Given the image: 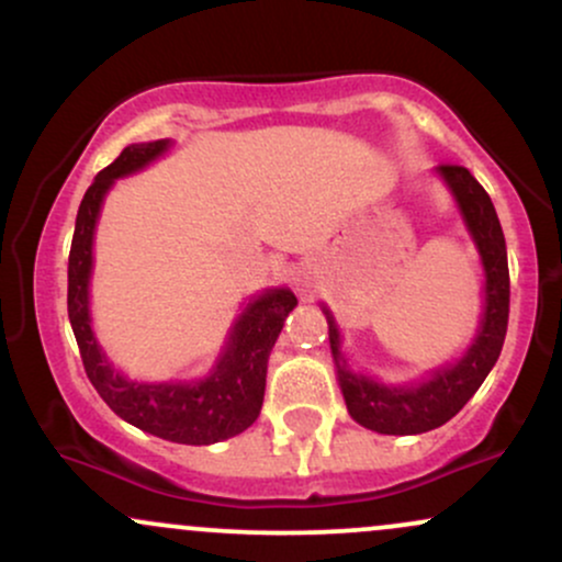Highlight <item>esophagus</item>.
<instances>
[{
	"mask_svg": "<svg viewBox=\"0 0 562 562\" xmlns=\"http://www.w3.org/2000/svg\"><path fill=\"white\" fill-rule=\"evenodd\" d=\"M293 282H295V290H299L301 295L314 293V288H317V272H314L312 267H299L293 274Z\"/></svg>",
	"mask_w": 562,
	"mask_h": 562,
	"instance_id": "esophagus-1",
	"label": "esophagus"
}]
</instances>
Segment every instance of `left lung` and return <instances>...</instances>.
Segmentation results:
<instances>
[{"mask_svg":"<svg viewBox=\"0 0 562 562\" xmlns=\"http://www.w3.org/2000/svg\"><path fill=\"white\" fill-rule=\"evenodd\" d=\"M434 173L454 200L457 214H460L462 227L473 240L483 269L481 317L465 351L447 364L434 367L420 380L385 383V380L364 375L348 364L338 319L327 303H319L322 314L327 317V327H330L335 378H338L340 393H344L348 415L362 428L383 436H417L449 423L473 398V393L481 389V383L492 372L507 333V245L492 198L486 195L479 179L462 166H438Z\"/></svg>","mask_w":562,"mask_h":562,"instance_id":"8db88e82","label":"left lung"}]
</instances>
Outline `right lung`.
<instances>
[{
    "mask_svg": "<svg viewBox=\"0 0 562 562\" xmlns=\"http://www.w3.org/2000/svg\"><path fill=\"white\" fill-rule=\"evenodd\" d=\"M173 139L134 142L94 177L76 214L68 256V319L79 344L83 370L121 420L164 441L209 447L248 430L261 415L269 353L285 317L299 306L293 290L263 288L243 303L216 362L195 380H134L108 359L97 340L89 306L94 272V232L102 205L119 179L145 171L169 156Z\"/></svg>",
    "mask_w": 562,
    "mask_h": 562,
    "instance_id": "add662e5",
    "label": "right lung"
}]
</instances>
